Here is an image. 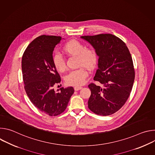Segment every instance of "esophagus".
<instances>
[{"mask_svg":"<svg viewBox=\"0 0 155 155\" xmlns=\"http://www.w3.org/2000/svg\"><path fill=\"white\" fill-rule=\"evenodd\" d=\"M81 88H82V87H81V86H75L74 90H75V91H78V90H81Z\"/></svg>","mask_w":155,"mask_h":155,"instance_id":"esophagus-1","label":"esophagus"}]
</instances>
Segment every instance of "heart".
<instances>
[{"instance_id": "1", "label": "heart", "mask_w": 155, "mask_h": 155, "mask_svg": "<svg viewBox=\"0 0 155 155\" xmlns=\"http://www.w3.org/2000/svg\"><path fill=\"white\" fill-rule=\"evenodd\" d=\"M63 51L68 55L77 56V64L78 66H83L89 69H93L97 64L98 55L96 50L91 47H86L84 44L77 40H71L66 43ZM53 64L54 68L60 72L66 69L65 61L62 56L54 54L53 56ZM87 72L83 68L71 71L65 76V83L69 85L81 86L85 83Z\"/></svg>"}]
</instances>
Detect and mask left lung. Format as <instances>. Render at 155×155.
I'll return each instance as SVG.
<instances>
[{
	"instance_id": "left-lung-1",
	"label": "left lung",
	"mask_w": 155,
	"mask_h": 155,
	"mask_svg": "<svg viewBox=\"0 0 155 155\" xmlns=\"http://www.w3.org/2000/svg\"><path fill=\"white\" fill-rule=\"evenodd\" d=\"M96 50L98 69L94 80L102 87L90 83L91 94L88 108L97 115H110L126 103L131 92L135 71L130 53L125 43L110 34L81 36Z\"/></svg>"
}]
</instances>
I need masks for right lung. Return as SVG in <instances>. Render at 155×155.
<instances>
[{
    "label": "right lung",
    "mask_w": 155,
    "mask_h": 155,
    "mask_svg": "<svg viewBox=\"0 0 155 155\" xmlns=\"http://www.w3.org/2000/svg\"><path fill=\"white\" fill-rule=\"evenodd\" d=\"M61 38L59 36L40 35L29 44L22 57L26 94L40 111L51 117L64 111L74 93L71 86L61 87L57 91L53 88L61 80L53 64L54 48Z\"/></svg>",
    "instance_id": "1"
}]
</instances>
